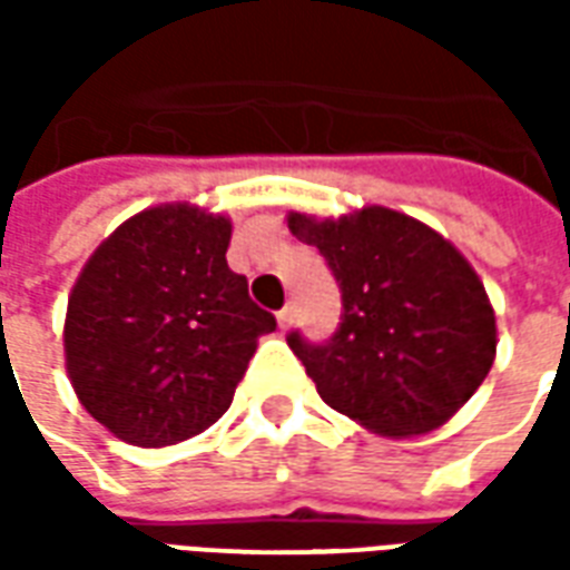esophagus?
I'll use <instances>...</instances> for the list:
<instances>
[{"mask_svg": "<svg viewBox=\"0 0 570 570\" xmlns=\"http://www.w3.org/2000/svg\"><path fill=\"white\" fill-rule=\"evenodd\" d=\"M277 326H281L284 333H286V330H289V326H293V308H289V305L277 311Z\"/></svg>", "mask_w": 570, "mask_h": 570, "instance_id": "1", "label": "esophagus"}]
</instances>
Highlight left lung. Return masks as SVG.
<instances>
[{"label": "left lung", "mask_w": 570, "mask_h": 570, "mask_svg": "<svg viewBox=\"0 0 570 570\" xmlns=\"http://www.w3.org/2000/svg\"><path fill=\"white\" fill-rule=\"evenodd\" d=\"M289 232L321 249L342 289L330 342H286L326 406L379 436L403 440L442 428L485 382L498 326L489 293L430 225L391 207L338 219L289 213Z\"/></svg>", "instance_id": "8db88e82"}]
</instances>
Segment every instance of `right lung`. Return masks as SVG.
Returning <instances> with one entry per match:
<instances>
[{
	"mask_svg": "<svg viewBox=\"0 0 570 570\" xmlns=\"http://www.w3.org/2000/svg\"><path fill=\"white\" fill-rule=\"evenodd\" d=\"M232 219L176 200L130 216L69 293L67 375L112 436L161 449L223 419L259 335L274 333L225 262Z\"/></svg>",
	"mask_w": 570,
	"mask_h": 570,
	"instance_id": "right-lung-1",
	"label": "right lung"
}]
</instances>
